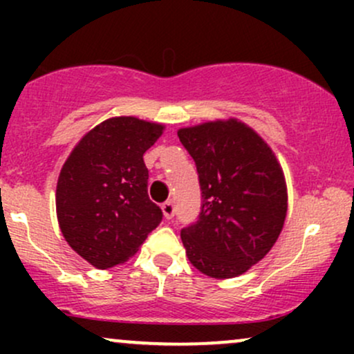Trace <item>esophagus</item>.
Masks as SVG:
<instances>
[{"label":"esophagus","instance_id":"obj_1","mask_svg":"<svg viewBox=\"0 0 354 354\" xmlns=\"http://www.w3.org/2000/svg\"><path fill=\"white\" fill-rule=\"evenodd\" d=\"M161 209H163V214H165L166 219H171L174 216V213H176V208H174V203L173 201L163 203Z\"/></svg>","mask_w":354,"mask_h":354}]
</instances>
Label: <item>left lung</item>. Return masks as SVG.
<instances>
[{"label":"left lung","mask_w":354,"mask_h":354,"mask_svg":"<svg viewBox=\"0 0 354 354\" xmlns=\"http://www.w3.org/2000/svg\"><path fill=\"white\" fill-rule=\"evenodd\" d=\"M201 189L198 219L181 230L191 265L211 278L243 274L281 233L288 194L283 169L261 136L238 120L178 131Z\"/></svg>","instance_id":"obj_1"}]
</instances>
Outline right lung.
I'll return each instance as SVG.
<instances>
[{"instance_id":"right-lung-1","label":"right lung","mask_w":354,"mask_h":354,"mask_svg":"<svg viewBox=\"0 0 354 354\" xmlns=\"http://www.w3.org/2000/svg\"><path fill=\"white\" fill-rule=\"evenodd\" d=\"M161 133L163 124L109 118L81 138L61 168L56 186L61 233L100 270L131 258L163 219L148 196L143 161Z\"/></svg>"}]
</instances>
